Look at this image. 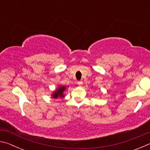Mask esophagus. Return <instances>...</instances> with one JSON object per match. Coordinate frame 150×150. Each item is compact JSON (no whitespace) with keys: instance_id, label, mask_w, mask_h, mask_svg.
Returning a JSON list of instances; mask_svg holds the SVG:
<instances>
[{"instance_id":"obj_1","label":"esophagus","mask_w":150,"mask_h":150,"mask_svg":"<svg viewBox=\"0 0 150 150\" xmlns=\"http://www.w3.org/2000/svg\"><path fill=\"white\" fill-rule=\"evenodd\" d=\"M77 84L79 85V86H82L83 85V81H78Z\"/></svg>"}]
</instances>
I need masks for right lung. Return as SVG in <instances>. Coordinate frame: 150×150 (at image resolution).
<instances>
[{
    "label": "right lung",
    "instance_id": "1",
    "mask_svg": "<svg viewBox=\"0 0 150 150\" xmlns=\"http://www.w3.org/2000/svg\"><path fill=\"white\" fill-rule=\"evenodd\" d=\"M68 86L65 85H59L57 88H55V90L52 93V98H54V99H57V98H62L65 96L64 92L65 90L67 89Z\"/></svg>",
    "mask_w": 150,
    "mask_h": 150
}]
</instances>
